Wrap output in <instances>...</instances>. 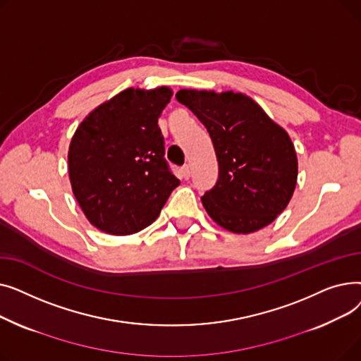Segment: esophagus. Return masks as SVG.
<instances>
[{"label": "esophagus", "instance_id": "esophagus-1", "mask_svg": "<svg viewBox=\"0 0 361 361\" xmlns=\"http://www.w3.org/2000/svg\"><path fill=\"white\" fill-rule=\"evenodd\" d=\"M190 174H192V169H190V165H188V164L183 165V166H181V176H183V178L188 180V178H190Z\"/></svg>", "mask_w": 361, "mask_h": 361}]
</instances>
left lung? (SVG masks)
Masks as SVG:
<instances>
[{
  "label": "left lung",
  "instance_id": "obj_1",
  "mask_svg": "<svg viewBox=\"0 0 361 361\" xmlns=\"http://www.w3.org/2000/svg\"><path fill=\"white\" fill-rule=\"evenodd\" d=\"M176 98L200 120L215 147L219 171L202 196L206 212L237 234L275 221L297 183V155L287 131L243 93L183 89Z\"/></svg>",
  "mask_w": 361,
  "mask_h": 361
}]
</instances>
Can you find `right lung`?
I'll list each match as a JSON object with an SVG mask.
<instances>
[{
  "label": "right lung",
  "instance_id": "right-lung-1",
  "mask_svg": "<svg viewBox=\"0 0 361 361\" xmlns=\"http://www.w3.org/2000/svg\"><path fill=\"white\" fill-rule=\"evenodd\" d=\"M171 97L165 86L126 89L75 130L68 150L73 193L101 231L128 235L146 228L180 185L158 126Z\"/></svg>",
  "mask_w": 361,
  "mask_h": 361
}]
</instances>
